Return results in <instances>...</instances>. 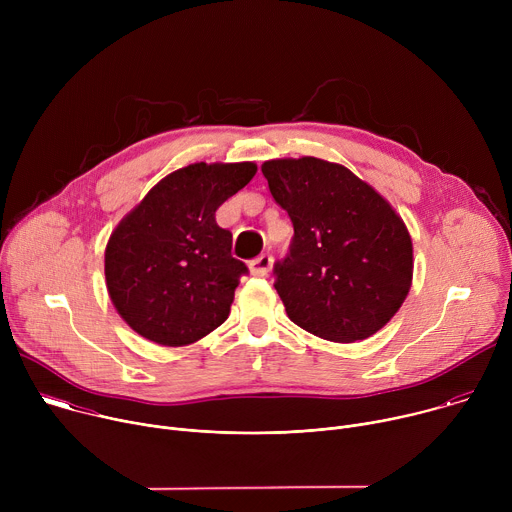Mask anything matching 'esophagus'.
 I'll use <instances>...</instances> for the list:
<instances>
[{"mask_svg":"<svg viewBox=\"0 0 512 512\" xmlns=\"http://www.w3.org/2000/svg\"><path fill=\"white\" fill-rule=\"evenodd\" d=\"M273 267V257L271 255H261L257 259H253L249 263V271L255 275V277H265Z\"/></svg>","mask_w":512,"mask_h":512,"instance_id":"34e87169","label":"esophagus"}]
</instances>
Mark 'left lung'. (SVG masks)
I'll use <instances>...</instances> for the list:
<instances>
[{
    "mask_svg": "<svg viewBox=\"0 0 512 512\" xmlns=\"http://www.w3.org/2000/svg\"><path fill=\"white\" fill-rule=\"evenodd\" d=\"M273 200L294 225L275 263V289L289 320L332 342L379 332L405 302L413 245L401 216L348 168L318 158L261 166Z\"/></svg>",
    "mask_w": 512,
    "mask_h": 512,
    "instance_id": "1",
    "label": "left lung"
}]
</instances>
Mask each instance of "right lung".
Returning <instances> with one entry per match:
<instances>
[{"label":"right lung","mask_w":512,"mask_h":512,"mask_svg":"<svg viewBox=\"0 0 512 512\" xmlns=\"http://www.w3.org/2000/svg\"><path fill=\"white\" fill-rule=\"evenodd\" d=\"M253 162L190 164L160 180L111 233L105 279L139 336L186 346L221 326L247 265L214 212L255 176Z\"/></svg>","instance_id":"obj_1"}]
</instances>
